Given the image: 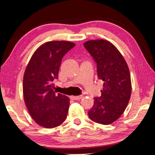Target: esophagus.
<instances>
[{
    "label": "esophagus",
    "mask_w": 155,
    "mask_h": 155,
    "mask_svg": "<svg viewBox=\"0 0 155 155\" xmlns=\"http://www.w3.org/2000/svg\"><path fill=\"white\" fill-rule=\"evenodd\" d=\"M82 96H71V98L74 100H80L81 98H82Z\"/></svg>",
    "instance_id": "obj_1"
}]
</instances>
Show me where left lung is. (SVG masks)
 <instances>
[{
  "label": "left lung",
  "mask_w": 155,
  "mask_h": 155,
  "mask_svg": "<svg viewBox=\"0 0 155 155\" xmlns=\"http://www.w3.org/2000/svg\"><path fill=\"white\" fill-rule=\"evenodd\" d=\"M84 46L96 62L98 79L104 82L101 96L94 98L88 115L96 123L110 124L121 116L130 99L129 67L118 48L107 40H88Z\"/></svg>",
  "instance_id": "1"
}]
</instances>
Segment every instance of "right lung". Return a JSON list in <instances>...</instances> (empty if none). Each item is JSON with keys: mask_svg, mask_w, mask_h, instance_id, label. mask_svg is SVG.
I'll return each mask as SVG.
<instances>
[{"mask_svg": "<svg viewBox=\"0 0 155 155\" xmlns=\"http://www.w3.org/2000/svg\"><path fill=\"white\" fill-rule=\"evenodd\" d=\"M75 46L68 41H50L35 51L25 70L23 98L35 122L45 128H54L67 118L70 98L54 91L62 57Z\"/></svg>", "mask_w": 155, "mask_h": 155, "instance_id": "obj_1", "label": "right lung"}]
</instances>
